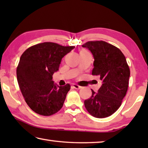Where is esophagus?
Masks as SVG:
<instances>
[{
  "label": "esophagus",
  "mask_w": 148,
  "mask_h": 148,
  "mask_svg": "<svg viewBox=\"0 0 148 148\" xmlns=\"http://www.w3.org/2000/svg\"><path fill=\"white\" fill-rule=\"evenodd\" d=\"M72 87H73V88L76 89H79L82 88L81 86H78V85H76V84H72Z\"/></svg>",
  "instance_id": "34e87169"
}]
</instances>
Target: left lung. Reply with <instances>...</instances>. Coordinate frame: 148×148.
<instances>
[{
    "instance_id": "8db88e82",
    "label": "left lung",
    "mask_w": 148,
    "mask_h": 148,
    "mask_svg": "<svg viewBox=\"0 0 148 148\" xmlns=\"http://www.w3.org/2000/svg\"><path fill=\"white\" fill-rule=\"evenodd\" d=\"M94 57L92 75L102 82L98 92L91 89L92 95L85 100L89 113L97 118L113 114L121 105L129 87L130 69L121 50L104 41H89L82 45Z\"/></svg>"
}]
</instances>
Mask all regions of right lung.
Returning a JSON list of instances; mask_svg holds the SVG:
<instances>
[{
  "instance_id": "1",
  "label": "right lung",
  "mask_w": 148,
  "mask_h": 148,
  "mask_svg": "<svg viewBox=\"0 0 148 148\" xmlns=\"http://www.w3.org/2000/svg\"><path fill=\"white\" fill-rule=\"evenodd\" d=\"M74 47L44 42L21 55L16 71L17 82L26 103L36 114L51 116L63 106L71 86H56L52 76L59 70L62 57Z\"/></svg>"
}]
</instances>
